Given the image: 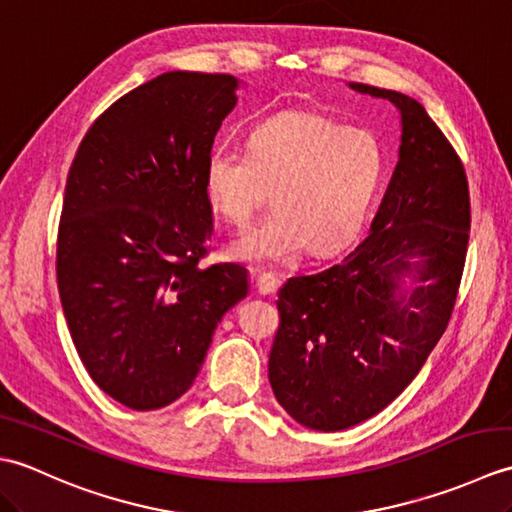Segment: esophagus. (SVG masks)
<instances>
[{
	"label": "esophagus",
	"instance_id": "1",
	"mask_svg": "<svg viewBox=\"0 0 512 512\" xmlns=\"http://www.w3.org/2000/svg\"><path fill=\"white\" fill-rule=\"evenodd\" d=\"M257 290L259 295H275L279 288V279L270 273H257Z\"/></svg>",
	"mask_w": 512,
	"mask_h": 512
}]
</instances>
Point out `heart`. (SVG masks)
Wrapping results in <instances>:
<instances>
[{
	"mask_svg": "<svg viewBox=\"0 0 512 512\" xmlns=\"http://www.w3.org/2000/svg\"><path fill=\"white\" fill-rule=\"evenodd\" d=\"M385 173V151L361 127L312 112L270 116L248 134L246 151L215 147L204 165L211 209L246 228L273 191L275 211L231 244L253 266H284L308 246L328 255L361 228Z\"/></svg>",
	"mask_w": 512,
	"mask_h": 512,
	"instance_id": "obj_1",
	"label": "heart"
}]
</instances>
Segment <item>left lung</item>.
Segmentation results:
<instances>
[{
  "instance_id": "obj_1",
  "label": "left lung",
  "mask_w": 512,
  "mask_h": 512,
  "mask_svg": "<svg viewBox=\"0 0 512 512\" xmlns=\"http://www.w3.org/2000/svg\"><path fill=\"white\" fill-rule=\"evenodd\" d=\"M350 85L398 107L400 160L363 242L279 290L268 378L279 405L317 431L376 416L416 378L449 325L471 233L469 180L442 129L405 94ZM411 269L423 284L407 298Z\"/></svg>"
}]
</instances>
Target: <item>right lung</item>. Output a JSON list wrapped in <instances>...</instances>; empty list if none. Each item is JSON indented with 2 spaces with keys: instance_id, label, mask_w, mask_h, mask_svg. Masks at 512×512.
<instances>
[{
  "instance_id": "1",
  "label": "right lung",
  "mask_w": 512,
  "mask_h": 512,
  "mask_svg": "<svg viewBox=\"0 0 512 512\" xmlns=\"http://www.w3.org/2000/svg\"><path fill=\"white\" fill-rule=\"evenodd\" d=\"M235 88L231 74H160L107 107L72 160L61 306L88 374L129 409L178 400L248 292L244 266L200 264L213 235L204 165Z\"/></svg>"
}]
</instances>
